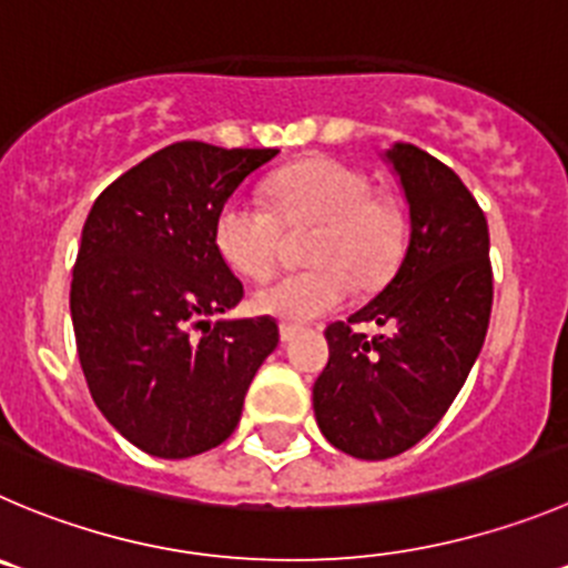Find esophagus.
<instances>
[{
  "label": "esophagus",
  "mask_w": 568,
  "mask_h": 568,
  "mask_svg": "<svg viewBox=\"0 0 568 568\" xmlns=\"http://www.w3.org/2000/svg\"><path fill=\"white\" fill-rule=\"evenodd\" d=\"M278 334H281V343H290V339L298 334V326H293V323H281Z\"/></svg>",
  "instance_id": "esophagus-1"
}]
</instances>
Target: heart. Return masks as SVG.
<instances>
[{
    "instance_id": "obj_1",
    "label": "heart",
    "mask_w": 568,
    "mask_h": 568,
    "mask_svg": "<svg viewBox=\"0 0 568 568\" xmlns=\"http://www.w3.org/2000/svg\"><path fill=\"white\" fill-rule=\"evenodd\" d=\"M270 203L290 229L315 225L306 258L315 267L278 275L253 293L258 315L306 323L348 301L351 290H374L390 278L404 251V217L376 197L371 178L334 159H306L273 175ZM270 206L231 197L214 220V245L229 267L264 278L275 267L284 231Z\"/></svg>"
}]
</instances>
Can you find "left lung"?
Segmentation results:
<instances>
[{
  "label": "left lung",
  "instance_id": "8db88e82",
  "mask_svg": "<svg viewBox=\"0 0 568 568\" xmlns=\"http://www.w3.org/2000/svg\"><path fill=\"white\" fill-rule=\"evenodd\" d=\"M398 178L409 240L396 275L348 322L326 328L328 365L312 407L334 449L387 460L435 429L483 351L494 304L488 223L455 170L407 142L382 153Z\"/></svg>",
  "mask_w": 568,
  "mask_h": 568
}]
</instances>
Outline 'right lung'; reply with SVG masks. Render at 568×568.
I'll use <instances>...</instances> for the list:
<instances>
[{
  "instance_id": "add662e5",
  "label": "right lung",
  "mask_w": 568,
  "mask_h": 568,
  "mask_svg": "<svg viewBox=\"0 0 568 568\" xmlns=\"http://www.w3.org/2000/svg\"><path fill=\"white\" fill-rule=\"evenodd\" d=\"M275 155L175 142L116 178L85 217L69 293L80 365L108 424L161 460L220 446L278 345L267 315L209 321L242 301L214 220Z\"/></svg>"
}]
</instances>
